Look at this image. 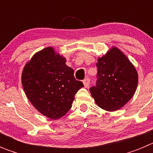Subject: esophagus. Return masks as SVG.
Returning a JSON list of instances; mask_svg holds the SVG:
<instances>
[{
  "mask_svg": "<svg viewBox=\"0 0 153 153\" xmlns=\"http://www.w3.org/2000/svg\"><path fill=\"white\" fill-rule=\"evenodd\" d=\"M83 85H84L85 87H86V88H87V87L90 86V79H89V78H86V79L83 81Z\"/></svg>",
  "mask_w": 153,
  "mask_h": 153,
  "instance_id": "1",
  "label": "esophagus"
}]
</instances>
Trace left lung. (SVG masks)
<instances>
[{
    "label": "left lung",
    "instance_id": "left-lung-1",
    "mask_svg": "<svg viewBox=\"0 0 153 153\" xmlns=\"http://www.w3.org/2000/svg\"><path fill=\"white\" fill-rule=\"evenodd\" d=\"M97 84L90 89L95 102L109 112L125 106L135 94L138 74L127 56L116 47H112L97 63Z\"/></svg>",
    "mask_w": 153,
    "mask_h": 153
}]
</instances>
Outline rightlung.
I'll return each instance as SVG.
<instances>
[{
    "instance_id": "obj_1",
    "label": "right lung",
    "mask_w": 153,
    "mask_h": 153,
    "mask_svg": "<svg viewBox=\"0 0 153 153\" xmlns=\"http://www.w3.org/2000/svg\"><path fill=\"white\" fill-rule=\"evenodd\" d=\"M74 72L66 65V58L48 47L25 64L21 83L32 105L45 117L57 120L70 110L74 96L83 86Z\"/></svg>"
}]
</instances>
